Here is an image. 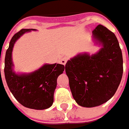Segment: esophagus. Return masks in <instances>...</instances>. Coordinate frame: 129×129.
Masks as SVG:
<instances>
[{
	"label": "esophagus",
	"mask_w": 129,
	"mask_h": 129,
	"mask_svg": "<svg viewBox=\"0 0 129 129\" xmlns=\"http://www.w3.org/2000/svg\"><path fill=\"white\" fill-rule=\"evenodd\" d=\"M67 60H68V57H63L62 59H61V60H60V63H61V64L63 65H66V62H67Z\"/></svg>",
	"instance_id": "1"
}]
</instances>
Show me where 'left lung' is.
Masks as SVG:
<instances>
[{"instance_id": "left-lung-1", "label": "left lung", "mask_w": 129, "mask_h": 129, "mask_svg": "<svg viewBox=\"0 0 129 129\" xmlns=\"http://www.w3.org/2000/svg\"><path fill=\"white\" fill-rule=\"evenodd\" d=\"M93 42L102 46L92 55L80 53L69 60L65 69L73 98L80 106L94 107L114 95L123 76V56L115 35L99 25Z\"/></svg>"}]
</instances>
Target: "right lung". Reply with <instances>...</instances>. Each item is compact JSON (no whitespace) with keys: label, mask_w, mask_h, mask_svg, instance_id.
Returning <instances> with one entry per match:
<instances>
[{"label":"right lung","mask_w":129,"mask_h":129,"mask_svg":"<svg viewBox=\"0 0 129 129\" xmlns=\"http://www.w3.org/2000/svg\"><path fill=\"white\" fill-rule=\"evenodd\" d=\"M31 30L36 29H22L11 39L5 56V78L10 91L22 106L34 110H45L53 104L57 79L65 67L59 63L44 64L31 73H15L12 61L13 47L22 35Z\"/></svg>","instance_id":"1"}]
</instances>
